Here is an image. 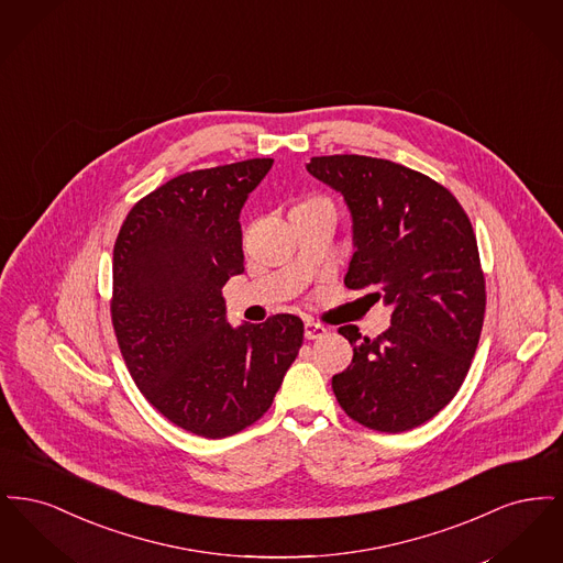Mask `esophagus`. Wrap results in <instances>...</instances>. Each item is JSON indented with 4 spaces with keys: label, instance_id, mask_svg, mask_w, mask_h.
Masks as SVG:
<instances>
[{
    "label": "esophagus",
    "instance_id": "34e87169",
    "mask_svg": "<svg viewBox=\"0 0 563 563\" xmlns=\"http://www.w3.org/2000/svg\"><path fill=\"white\" fill-rule=\"evenodd\" d=\"M303 335H306V340H321V338L327 335V329H324V324H321V322L306 321V324H303Z\"/></svg>",
    "mask_w": 563,
    "mask_h": 563
}]
</instances>
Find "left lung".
<instances>
[{
  "instance_id": "obj_1",
  "label": "left lung",
  "mask_w": 563,
  "mask_h": 563,
  "mask_svg": "<svg viewBox=\"0 0 563 563\" xmlns=\"http://www.w3.org/2000/svg\"><path fill=\"white\" fill-rule=\"evenodd\" d=\"M306 168L349 202L356 251L344 285L375 287L395 308L375 340L338 329L354 356L331 379L335 399L367 429H416L454 399L479 344L485 276L471 219L450 189L397 162L338 154Z\"/></svg>"
}]
</instances>
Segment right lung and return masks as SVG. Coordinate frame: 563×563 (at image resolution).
I'll use <instances>...</instances> for the list:
<instances>
[{
    "label": "right lung",
    "instance_id": "right-lung-1",
    "mask_svg": "<svg viewBox=\"0 0 563 563\" xmlns=\"http://www.w3.org/2000/svg\"><path fill=\"white\" fill-rule=\"evenodd\" d=\"M272 158L184 173L141 198L113 244L111 322L141 395L179 429L223 439L257 422L303 342V322L225 321L244 272L241 214Z\"/></svg>",
    "mask_w": 563,
    "mask_h": 563
}]
</instances>
